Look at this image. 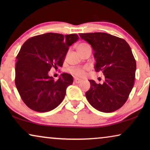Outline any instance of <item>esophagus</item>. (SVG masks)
I'll list each match as a JSON object with an SVG mask.
<instances>
[{
  "label": "esophagus",
  "mask_w": 150,
  "mask_h": 150,
  "mask_svg": "<svg viewBox=\"0 0 150 150\" xmlns=\"http://www.w3.org/2000/svg\"><path fill=\"white\" fill-rule=\"evenodd\" d=\"M74 82L75 83H76V84H79V83H80L81 82V81L80 79H76H76H74Z\"/></svg>",
  "instance_id": "34e87169"
}]
</instances>
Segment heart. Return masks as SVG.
Segmentation results:
<instances>
[{"instance_id":"1","label":"heart","mask_w":150,"mask_h":150,"mask_svg":"<svg viewBox=\"0 0 150 150\" xmlns=\"http://www.w3.org/2000/svg\"><path fill=\"white\" fill-rule=\"evenodd\" d=\"M89 45L87 44V43L82 42L80 43L77 45V50L80 54H82L85 52V50L88 48H89ZM88 67H85L83 68H80V67H71L69 69V73L71 74L76 76L78 77H84L86 74V70H87Z\"/></svg>"}]
</instances>
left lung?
<instances>
[{
	"label": "left lung",
	"mask_w": 150,
	"mask_h": 150,
	"mask_svg": "<svg viewBox=\"0 0 150 150\" xmlns=\"http://www.w3.org/2000/svg\"><path fill=\"white\" fill-rule=\"evenodd\" d=\"M93 49L95 70L105 76L103 84L89 80L91 87L86 98L96 109L111 112L122 107L134 86L136 61L124 39L106 33H80Z\"/></svg>",
	"instance_id": "left-lung-1"
}]
</instances>
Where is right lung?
<instances>
[{"label":"right lung","mask_w":150,"mask_h":150,"mask_svg":"<svg viewBox=\"0 0 150 150\" xmlns=\"http://www.w3.org/2000/svg\"><path fill=\"white\" fill-rule=\"evenodd\" d=\"M77 34L48 33L30 38L16 57L15 84L24 104L37 112H48L61 103L72 76L63 73L55 81L49 76L52 67H62L69 47L79 40Z\"/></svg>","instance_id":"add662e5"}]
</instances>
